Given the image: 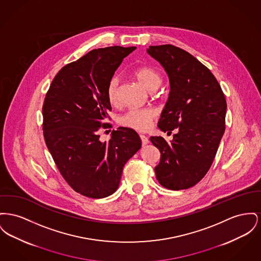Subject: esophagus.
<instances>
[{
  "instance_id": "esophagus-1",
  "label": "esophagus",
  "mask_w": 261,
  "mask_h": 261,
  "mask_svg": "<svg viewBox=\"0 0 261 261\" xmlns=\"http://www.w3.org/2000/svg\"><path fill=\"white\" fill-rule=\"evenodd\" d=\"M140 138H141V141H142V144L143 145H147L148 143H149V140H148V138L145 136V135H140Z\"/></svg>"
}]
</instances>
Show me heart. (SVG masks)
<instances>
[{
	"mask_svg": "<svg viewBox=\"0 0 261 261\" xmlns=\"http://www.w3.org/2000/svg\"><path fill=\"white\" fill-rule=\"evenodd\" d=\"M133 76L139 83L150 92L155 91L162 83L160 73L149 66H141L133 71ZM118 86L117 77H111L107 88V97L111 106H115L118 101ZM156 116V110L153 108H134L125 112L119 117V123L128 128L137 131H147Z\"/></svg>",
	"mask_w": 261,
	"mask_h": 261,
	"instance_id": "1",
	"label": "heart"
}]
</instances>
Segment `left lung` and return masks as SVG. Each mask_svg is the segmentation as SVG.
<instances>
[{
	"instance_id": "8db88e82",
	"label": "left lung",
	"mask_w": 261,
	"mask_h": 261,
	"mask_svg": "<svg viewBox=\"0 0 261 261\" xmlns=\"http://www.w3.org/2000/svg\"><path fill=\"white\" fill-rule=\"evenodd\" d=\"M147 52L165 68L170 85L158 127L169 133L177 128L170 143L161 136L150 138L161 152L155 176L168 189H187L213 164L226 128L225 94L211 71L184 49L165 44Z\"/></svg>"
}]
</instances>
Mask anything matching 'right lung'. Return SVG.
I'll return each instance as SVG.
<instances>
[{
    "mask_svg": "<svg viewBox=\"0 0 261 261\" xmlns=\"http://www.w3.org/2000/svg\"><path fill=\"white\" fill-rule=\"evenodd\" d=\"M136 47L90 51L64 66L53 79L42 107L47 148L63 178L76 192L105 198L119 186L123 167L141 148L136 131L119 127L108 142L99 140L111 106L108 82Z\"/></svg>",
    "mask_w": 261,
    "mask_h": 261,
    "instance_id": "add662e5",
    "label": "right lung"
}]
</instances>
